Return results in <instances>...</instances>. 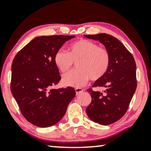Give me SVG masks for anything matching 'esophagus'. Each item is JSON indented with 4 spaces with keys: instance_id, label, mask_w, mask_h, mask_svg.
Here are the masks:
<instances>
[{
    "instance_id": "esophagus-1",
    "label": "esophagus",
    "mask_w": 151,
    "mask_h": 151,
    "mask_svg": "<svg viewBox=\"0 0 151 151\" xmlns=\"http://www.w3.org/2000/svg\"><path fill=\"white\" fill-rule=\"evenodd\" d=\"M75 91H76V94L78 95V94H79V93H82V91H83V89H82V88H76Z\"/></svg>"
}]
</instances>
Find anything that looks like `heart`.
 I'll return each instance as SVG.
<instances>
[{"instance_id": "1", "label": "heart", "mask_w": 151, "mask_h": 151, "mask_svg": "<svg viewBox=\"0 0 151 151\" xmlns=\"http://www.w3.org/2000/svg\"><path fill=\"white\" fill-rule=\"evenodd\" d=\"M53 61L62 73H67L74 63L78 69L66 74L63 78L65 85L81 87L91 78L96 81L106 75L110 67L111 55L107 49L99 47L91 40L82 39L72 43L69 53L60 49L55 53Z\"/></svg>"}]
</instances>
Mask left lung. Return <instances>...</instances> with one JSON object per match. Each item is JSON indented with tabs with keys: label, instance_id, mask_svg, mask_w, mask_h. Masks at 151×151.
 Instances as JSON below:
<instances>
[{
	"label": "left lung",
	"instance_id": "obj_1",
	"mask_svg": "<svg viewBox=\"0 0 151 151\" xmlns=\"http://www.w3.org/2000/svg\"><path fill=\"white\" fill-rule=\"evenodd\" d=\"M84 36L100 41L111 55L108 72L92 86L102 87L104 91H94L88 88L92 100L86 109L91 120L102 125H109L121 119L128 110L137 88L136 64L124 45L111 35L98 34Z\"/></svg>",
	"mask_w": 151,
	"mask_h": 151
}]
</instances>
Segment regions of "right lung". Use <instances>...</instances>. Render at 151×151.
<instances>
[{"mask_svg":"<svg viewBox=\"0 0 151 151\" xmlns=\"http://www.w3.org/2000/svg\"><path fill=\"white\" fill-rule=\"evenodd\" d=\"M74 36H42L24 46L13 60L11 91L27 120L36 127H49L65 115L76 96L73 88L55 89L61 77L53 58Z\"/></svg>","mask_w":151,"mask_h":151,"instance_id":"obj_1","label":"right lung"}]
</instances>
